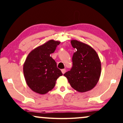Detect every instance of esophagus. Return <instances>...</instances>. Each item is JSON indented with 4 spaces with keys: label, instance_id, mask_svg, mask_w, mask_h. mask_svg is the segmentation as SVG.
Segmentation results:
<instances>
[{
    "label": "esophagus",
    "instance_id": "esophagus-1",
    "mask_svg": "<svg viewBox=\"0 0 123 123\" xmlns=\"http://www.w3.org/2000/svg\"><path fill=\"white\" fill-rule=\"evenodd\" d=\"M65 72H66V70L65 69H62V73H63V74L65 73Z\"/></svg>",
    "mask_w": 123,
    "mask_h": 123
}]
</instances>
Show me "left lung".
Returning a JSON list of instances; mask_svg holds the SVG:
<instances>
[{"label": "left lung", "instance_id": "8db88e82", "mask_svg": "<svg viewBox=\"0 0 123 123\" xmlns=\"http://www.w3.org/2000/svg\"><path fill=\"white\" fill-rule=\"evenodd\" d=\"M75 49L72 58L73 67L64 74L71 86L84 92L93 89L98 82L101 74V62L92 47L76 40H71Z\"/></svg>", "mask_w": 123, "mask_h": 123}]
</instances>
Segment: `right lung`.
<instances>
[{
	"label": "right lung",
	"instance_id": "1",
	"mask_svg": "<svg viewBox=\"0 0 123 123\" xmlns=\"http://www.w3.org/2000/svg\"><path fill=\"white\" fill-rule=\"evenodd\" d=\"M59 41L50 40L30 52L23 65V73L26 83L37 93L45 94L52 90L56 81L63 74L50 56Z\"/></svg>",
	"mask_w": 123,
	"mask_h": 123
}]
</instances>
